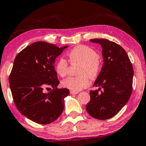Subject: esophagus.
I'll return each instance as SVG.
<instances>
[{"instance_id": "esophagus-1", "label": "esophagus", "mask_w": 146, "mask_h": 146, "mask_svg": "<svg viewBox=\"0 0 146 146\" xmlns=\"http://www.w3.org/2000/svg\"><path fill=\"white\" fill-rule=\"evenodd\" d=\"M70 93L71 94H73V95L77 94H78V92H74V91H72V90L70 92Z\"/></svg>"}]
</instances>
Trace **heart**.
I'll return each instance as SVG.
<instances>
[{
    "label": "heart",
    "mask_w": 146,
    "mask_h": 146,
    "mask_svg": "<svg viewBox=\"0 0 146 146\" xmlns=\"http://www.w3.org/2000/svg\"><path fill=\"white\" fill-rule=\"evenodd\" d=\"M68 60L72 64H80L78 70L79 76H70L63 80L61 84L64 88L72 91L78 92L88 86L90 79L95 78L100 70V60L96 51L84 45L77 46L68 53ZM68 63L64 58H60L55 66L58 75L64 77L67 74Z\"/></svg>",
    "instance_id": "1"
}]
</instances>
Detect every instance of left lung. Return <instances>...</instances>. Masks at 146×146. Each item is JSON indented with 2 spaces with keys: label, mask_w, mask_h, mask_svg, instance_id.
Here are the masks:
<instances>
[{
  "label": "left lung",
  "mask_w": 146,
  "mask_h": 146,
  "mask_svg": "<svg viewBox=\"0 0 146 146\" xmlns=\"http://www.w3.org/2000/svg\"><path fill=\"white\" fill-rule=\"evenodd\" d=\"M102 48L104 64L90 90L86 111L98 119H107L116 115L126 104L132 92L133 70L126 52L115 42L107 39H92ZM102 90H101V89Z\"/></svg>",
  "instance_id": "left-lung-1"
}]
</instances>
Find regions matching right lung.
<instances>
[{
  "label": "right lung",
  "instance_id": "1",
  "mask_svg": "<svg viewBox=\"0 0 146 146\" xmlns=\"http://www.w3.org/2000/svg\"><path fill=\"white\" fill-rule=\"evenodd\" d=\"M67 47L36 42L15 58L9 79L14 102L18 110L34 122L48 124L62 113L64 99L70 92L57 88L60 82L54 64ZM50 87L53 89L45 93L43 89Z\"/></svg>",
  "mask_w": 146,
  "mask_h": 146
}]
</instances>
